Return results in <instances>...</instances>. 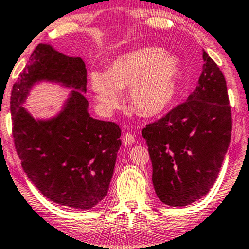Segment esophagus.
Masks as SVG:
<instances>
[{
  "instance_id": "34e87169",
  "label": "esophagus",
  "mask_w": 249,
  "mask_h": 249,
  "mask_svg": "<svg viewBox=\"0 0 249 249\" xmlns=\"http://www.w3.org/2000/svg\"><path fill=\"white\" fill-rule=\"evenodd\" d=\"M122 142H124V144H125V146H132L134 142H135V138H134L133 134L125 133L124 138H122Z\"/></svg>"
}]
</instances>
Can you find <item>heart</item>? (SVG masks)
<instances>
[{
  "mask_svg": "<svg viewBox=\"0 0 249 249\" xmlns=\"http://www.w3.org/2000/svg\"><path fill=\"white\" fill-rule=\"evenodd\" d=\"M180 64L159 48L125 53L109 64L107 71H93L90 86L105 111L121 103L120 89L128 88V99L140 115L156 116L167 110L178 94Z\"/></svg>",
  "mask_w": 249,
  "mask_h": 249,
  "instance_id": "obj_1",
  "label": "heart"
}]
</instances>
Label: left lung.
<instances>
[{
    "label": "left lung",
    "mask_w": 249,
    "mask_h": 249,
    "mask_svg": "<svg viewBox=\"0 0 249 249\" xmlns=\"http://www.w3.org/2000/svg\"><path fill=\"white\" fill-rule=\"evenodd\" d=\"M202 57V74L187 101L142 129L155 193L173 207H183L207 194L231 142V110L225 76L205 50Z\"/></svg>",
    "instance_id": "8db88e82"
}]
</instances>
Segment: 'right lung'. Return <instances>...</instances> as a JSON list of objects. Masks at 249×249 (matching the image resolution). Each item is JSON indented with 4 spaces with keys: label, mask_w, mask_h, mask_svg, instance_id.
Returning <instances> with one entry per match:
<instances>
[{
    "label": "right lung",
    "mask_w": 249,
    "mask_h": 249,
    "mask_svg": "<svg viewBox=\"0 0 249 249\" xmlns=\"http://www.w3.org/2000/svg\"><path fill=\"white\" fill-rule=\"evenodd\" d=\"M40 80L75 89L61 113L49 120H35L21 107L30 88ZM80 91H87L82 58L40 43L14 83L10 113L16 152L33 185L53 202L89 209L107 195L121 129L89 115L88 101Z\"/></svg>",
    "instance_id": "1"
}]
</instances>
